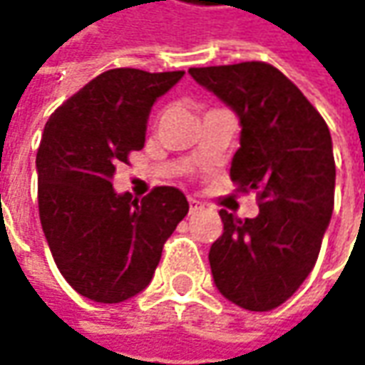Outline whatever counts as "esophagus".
Returning a JSON list of instances; mask_svg holds the SVG:
<instances>
[{
    "mask_svg": "<svg viewBox=\"0 0 365 365\" xmlns=\"http://www.w3.org/2000/svg\"><path fill=\"white\" fill-rule=\"evenodd\" d=\"M199 207H201V203H199L197 199H192V197H189V209H190V213H192V211H197Z\"/></svg>",
    "mask_w": 365,
    "mask_h": 365,
    "instance_id": "obj_1",
    "label": "esophagus"
}]
</instances>
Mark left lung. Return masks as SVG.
<instances>
[{"label": "left lung", "mask_w": 365, "mask_h": 365, "mask_svg": "<svg viewBox=\"0 0 365 365\" xmlns=\"http://www.w3.org/2000/svg\"><path fill=\"white\" fill-rule=\"evenodd\" d=\"M240 115L230 176L256 190L259 213L219 211L223 233L209 250L219 292L247 311H272L313 270L335 201V160L325 120L276 66L259 61L189 68Z\"/></svg>", "instance_id": "1"}]
</instances>
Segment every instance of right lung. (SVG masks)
Returning a JSON list of instances; mask_svg holds the SVG:
<instances>
[{
  "label": "right lung",
  "instance_id": "obj_1",
  "mask_svg": "<svg viewBox=\"0 0 365 365\" xmlns=\"http://www.w3.org/2000/svg\"><path fill=\"white\" fill-rule=\"evenodd\" d=\"M185 71L111 68L68 97L36 154L38 211L64 280L95 302H121L150 284L162 247L189 213L175 187L144 199L113 190L115 166L146 142L150 107Z\"/></svg>",
  "mask_w": 365,
  "mask_h": 365
}]
</instances>
